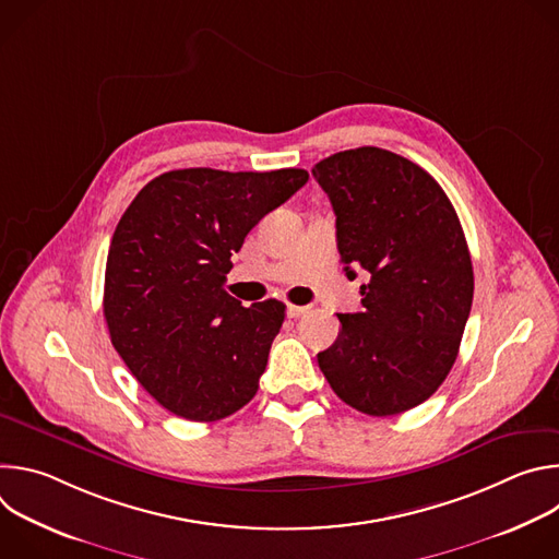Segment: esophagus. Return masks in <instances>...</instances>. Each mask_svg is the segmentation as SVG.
Segmentation results:
<instances>
[{
  "instance_id": "esophagus-1",
  "label": "esophagus",
  "mask_w": 559,
  "mask_h": 559,
  "mask_svg": "<svg viewBox=\"0 0 559 559\" xmlns=\"http://www.w3.org/2000/svg\"><path fill=\"white\" fill-rule=\"evenodd\" d=\"M307 311H309L307 305H287V316H289V318H300V316H305Z\"/></svg>"
}]
</instances>
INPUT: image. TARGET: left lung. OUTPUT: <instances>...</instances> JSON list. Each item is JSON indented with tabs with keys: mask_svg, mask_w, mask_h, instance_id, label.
I'll use <instances>...</instances> for the list:
<instances>
[{
	"mask_svg": "<svg viewBox=\"0 0 559 559\" xmlns=\"http://www.w3.org/2000/svg\"><path fill=\"white\" fill-rule=\"evenodd\" d=\"M336 214L349 281L365 270L362 311L338 313L318 367L343 403L367 416L418 407L449 376L473 300L460 218L438 181L409 158L365 145L316 164Z\"/></svg>",
	"mask_w": 559,
	"mask_h": 559,
	"instance_id": "left-lung-1",
	"label": "left lung"
}]
</instances>
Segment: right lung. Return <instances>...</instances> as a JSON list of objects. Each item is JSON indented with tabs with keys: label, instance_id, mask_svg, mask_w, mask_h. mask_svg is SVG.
Masks as SVG:
<instances>
[{
	"label": "right lung",
	"instance_id": "add662e5",
	"mask_svg": "<svg viewBox=\"0 0 559 559\" xmlns=\"http://www.w3.org/2000/svg\"><path fill=\"white\" fill-rule=\"evenodd\" d=\"M307 179L298 168L173 170L123 212L106 263L104 316L117 354L168 412L212 423L254 397L285 305L243 307L223 285L248 231Z\"/></svg>",
	"mask_w": 559,
	"mask_h": 559
}]
</instances>
